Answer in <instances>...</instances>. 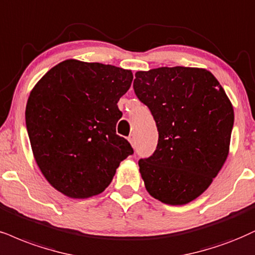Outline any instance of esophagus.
Here are the masks:
<instances>
[{
	"label": "esophagus",
	"instance_id": "1",
	"mask_svg": "<svg viewBox=\"0 0 255 255\" xmlns=\"http://www.w3.org/2000/svg\"><path fill=\"white\" fill-rule=\"evenodd\" d=\"M128 142H130V144H131V145H132L133 147L136 146V139H134L133 134H131V136L128 137Z\"/></svg>",
	"mask_w": 255,
	"mask_h": 255
}]
</instances>
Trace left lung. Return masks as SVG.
<instances>
[{
  "instance_id": "8db88e82",
  "label": "left lung",
  "mask_w": 255,
  "mask_h": 255,
  "mask_svg": "<svg viewBox=\"0 0 255 255\" xmlns=\"http://www.w3.org/2000/svg\"><path fill=\"white\" fill-rule=\"evenodd\" d=\"M133 90L158 130L152 156L138 162L147 193L182 206L212 184L229 152L234 110L204 68L159 67L134 74Z\"/></svg>"
}]
</instances>
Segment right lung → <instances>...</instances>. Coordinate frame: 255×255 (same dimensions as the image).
Returning <instances> with one entry per match:
<instances>
[{
	"instance_id": "obj_1",
	"label": "right lung",
	"mask_w": 255,
	"mask_h": 255,
	"mask_svg": "<svg viewBox=\"0 0 255 255\" xmlns=\"http://www.w3.org/2000/svg\"><path fill=\"white\" fill-rule=\"evenodd\" d=\"M132 72L68 59L31 90L26 125L34 158L49 184L71 199L103 193L133 149L116 133L117 103Z\"/></svg>"
}]
</instances>
